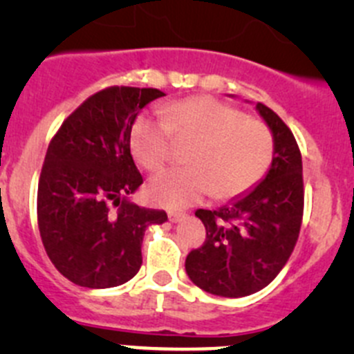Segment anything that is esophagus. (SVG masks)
<instances>
[{
  "mask_svg": "<svg viewBox=\"0 0 354 354\" xmlns=\"http://www.w3.org/2000/svg\"><path fill=\"white\" fill-rule=\"evenodd\" d=\"M167 217H169L171 223H180V221L185 217V214L176 212V210H169V212H167Z\"/></svg>",
  "mask_w": 354,
  "mask_h": 354,
  "instance_id": "34e87169",
  "label": "esophagus"
}]
</instances>
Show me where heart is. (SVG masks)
Returning a JSON list of instances; mask_svg holds the SVG:
<instances>
[{
  "label": "heart",
  "instance_id": "1",
  "mask_svg": "<svg viewBox=\"0 0 354 354\" xmlns=\"http://www.w3.org/2000/svg\"><path fill=\"white\" fill-rule=\"evenodd\" d=\"M162 120L140 116L130 131L133 159L149 173L169 162L176 144H190L188 166L164 171L151 180L149 198L157 205L181 209L214 194L231 200L248 194L269 171L274 135L263 121L217 99L198 95L160 109Z\"/></svg>",
  "mask_w": 354,
  "mask_h": 354
}]
</instances>
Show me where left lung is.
I'll return each instance as SVG.
<instances>
[{"instance_id": "left-lung-1", "label": "left lung", "mask_w": 354, "mask_h": 354, "mask_svg": "<svg viewBox=\"0 0 354 354\" xmlns=\"http://www.w3.org/2000/svg\"><path fill=\"white\" fill-rule=\"evenodd\" d=\"M274 135L269 173L252 192L216 210L198 209L207 236L185 262L188 277L210 295L240 298L276 279L298 241L303 219V166L295 135L257 102Z\"/></svg>"}]
</instances>
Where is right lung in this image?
<instances>
[{"mask_svg": "<svg viewBox=\"0 0 354 354\" xmlns=\"http://www.w3.org/2000/svg\"><path fill=\"white\" fill-rule=\"evenodd\" d=\"M159 88L108 87L63 121L44 157L37 188V224L53 266L84 288H114L142 266V240L164 210L127 197L144 180L130 152V131Z\"/></svg>", "mask_w": 354, "mask_h": 354, "instance_id": "1", "label": "right lung"}]
</instances>
